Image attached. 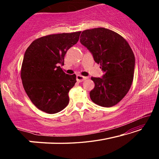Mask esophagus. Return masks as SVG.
<instances>
[{
    "label": "esophagus",
    "instance_id": "34e87169",
    "mask_svg": "<svg viewBox=\"0 0 159 159\" xmlns=\"http://www.w3.org/2000/svg\"><path fill=\"white\" fill-rule=\"evenodd\" d=\"M86 79H87V78L85 76H83L81 75H77L76 76V80L79 82H82L83 80H85Z\"/></svg>",
    "mask_w": 159,
    "mask_h": 159
}]
</instances>
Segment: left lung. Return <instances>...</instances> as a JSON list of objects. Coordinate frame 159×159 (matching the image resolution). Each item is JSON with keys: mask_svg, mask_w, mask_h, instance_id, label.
Here are the masks:
<instances>
[{"mask_svg": "<svg viewBox=\"0 0 159 159\" xmlns=\"http://www.w3.org/2000/svg\"><path fill=\"white\" fill-rule=\"evenodd\" d=\"M80 43L93 54L104 72L102 78L91 77L95 88L90 97L94 103L104 107L118 104L130 90L133 80L134 53L125 39L105 28L88 29L80 35Z\"/></svg>", "mask_w": 159, "mask_h": 159, "instance_id": "8db88e82", "label": "left lung"}]
</instances>
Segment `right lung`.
Masks as SVG:
<instances>
[{
	"label": "right lung",
	"mask_w": 159,
	"mask_h": 159,
	"mask_svg": "<svg viewBox=\"0 0 159 159\" xmlns=\"http://www.w3.org/2000/svg\"><path fill=\"white\" fill-rule=\"evenodd\" d=\"M81 31L51 34L31 43L21 69L23 87L32 103L48 114L63 110L69 102V92L76 82L75 74L60 67L70 48L79 41Z\"/></svg>",
	"instance_id": "1"
}]
</instances>
